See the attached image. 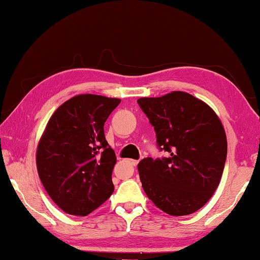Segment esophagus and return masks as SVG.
I'll return each mask as SVG.
<instances>
[{"label": "esophagus", "instance_id": "obj_1", "mask_svg": "<svg viewBox=\"0 0 260 260\" xmlns=\"http://www.w3.org/2000/svg\"><path fill=\"white\" fill-rule=\"evenodd\" d=\"M128 164L132 167H137L138 166V160L137 159H128Z\"/></svg>", "mask_w": 260, "mask_h": 260}]
</instances>
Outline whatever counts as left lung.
<instances>
[{
	"instance_id": "obj_1",
	"label": "left lung",
	"mask_w": 260,
	"mask_h": 260,
	"mask_svg": "<svg viewBox=\"0 0 260 260\" xmlns=\"http://www.w3.org/2000/svg\"><path fill=\"white\" fill-rule=\"evenodd\" d=\"M138 104L154 126L159 150L169 157L143 158L139 175L148 198L169 215L197 212L220 184L226 158V138L216 113L183 91Z\"/></svg>"
}]
</instances>
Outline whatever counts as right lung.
I'll use <instances>...</instances> for the list:
<instances>
[{
    "instance_id": "add662e5",
    "label": "right lung",
    "mask_w": 260,
    "mask_h": 260,
    "mask_svg": "<svg viewBox=\"0 0 260 260\" xmlns=\"http://www.w3.org/2000/svg\"><path fill=\"white\" fill-rule=\"evenodd\" d=\"M120 104L118 98L78 94L59 106L37 149L39 178L51 199L72 215L85 216L114 191V150L104 123Z\"/></svg>"
}]
</instances>
